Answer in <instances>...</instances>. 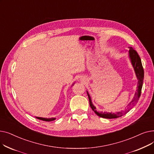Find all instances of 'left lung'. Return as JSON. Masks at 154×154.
Returning a JSON list of instances; mask_svg holds the SVG:
<instances>
[{"label":"left lung","mask_w":154,"mask_h":154,"mask_svg":"<svg viewBox=\"0 0 154 154\" xmlns=\"http://www.w3.org/2000/svg\"><path fill=\"white\" fill-rule=\"evenodd\" d=\"M129 56H130L131 57L132 63L133 65V67L134 68L137 77L139 81H138V84H137V92H135L134 97L132 100V102L128 104L127 109L125 110L118 112L116 113V114H114V113H113L112 114V113H107V112H99L96 110V108L94 106V105L92 103L91 97L87 92L88 99H89V103H90L91 107L92 108V110L95 113V114L100 117L110 119H116V118H118L126 114L127 113L135 106L140 98L143 82V78H144L143 68L142 64L141 59L140 58L139 54H137V51L135 49H134L132 47L130 48V50H129Z\"/></svg>","instance_id":"left-lung-1"}]
</instances>
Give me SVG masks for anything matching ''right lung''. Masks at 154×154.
I'll return each mask as SVG.
<instances>
[{"label":"right lung","mask_w":154,"mask_h":154,"mask_svg":"<svg viewBox=\"0 0 154 154\" xmlns=\"http://www.w3.org/2000/svg\"><path fill=\"white\" fill-rule=\"evenodd\" d=\"M37 119H39V120H44V121H47V122H50V121H53V120H54L55 119V118H48V119H47V118H42V117H37Z\"/></svg>","instance_id":"right-lung-1"}]
</instances>
